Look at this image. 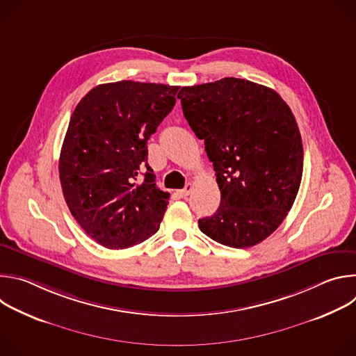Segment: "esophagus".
Masks as SVG:
<instances>
[{
    "mask_svg": "<svg viewBox=\"0 0 356 356\" xmlns=\"http://www.w3.org/2000/svg\"><path fill=\"white\" fill-rule=\"evenodd\" d=\"M191 190H193V184H191V183H187L184 188H181V190H179V191H177V194H179L180 197H187V195L190 194V191H191Z\"/></svg>",
    "mask_w": 356,
    "mask_h": 356,
    "instance_id": "esophagus-1",
    "label": "esophagus"
}]
</instances>
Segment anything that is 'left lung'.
<instances>
[{"label":"left lung","instance_id":"8db88e82","mask_svg":"<svg viewBox=\"0 0 356 356\" xmlns=\"http://www.w3.org/2000/svg\"><path fill=\"white\" fill-rule=\"evenodd\" d=\"M177 98L221 191L218 210L198 228L231 248L262 242L286 218L301 183L302 143L291 110L275 90L235 77L181 87Z\"/></svg>","mask_w":356,"mask_h":356}]
</instances>
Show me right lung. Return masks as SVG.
I'll list each match as a JSON object with an SVG mask.
<instances>
[{
    "mask_svg": "<svg viewBox=\"0 0 356 356\" xmlns=\"http://www.w3.org/2000/svg\"><path fill=\"white\" fill-rule=\"evenodd\" d=\"M179 88L131 80L99 84L72 114L59 176L72 216L97 243L125 249L158 232L169 193L154 183L146 143L173 110Z\"/></svg>",
    "mask_w": 356,
    "mask_h": 356,
    "instance_id": "1",
    "label": "right lung"
}]
</instances>
